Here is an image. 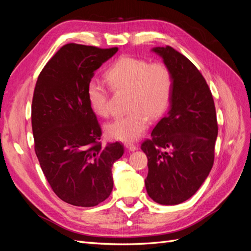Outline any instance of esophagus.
I'll return each mask as SVG.
<instances>
[{"mask_svg": "<svg viewBox=\"0 0 251 251\" xmlns=\"http://www.w3.org/2000/svg\"><path fill=\"white\" fill-rule=\"evenodd\" d=\"M125 147H126V150H128L130 151H136V150L138 149L137 147L134 146V144H132V143H126Z\"/></svg>", "mask_w": 251, "mask_h": 251, "instance_id": "obj_1", "label": "esophagus"}]
</instances>
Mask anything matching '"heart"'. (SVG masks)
Segmentation results:
<instances>
[{"label":"heart","mask_w":251,"mask_h":251,"mask_svg":"<svg viewBox=\"0 0 251 251\" xmlns=\"http://www.w3.org/2000/svg\"><path fill=\"white\" fill-rule=\"evenodd\" d=\"M107 79L115 92H128L127 115L110 121L104 127L109 138L133 142L147 130L150 117L157 118L169 108L173 93V76L163 63H151L132 56L120 57L107 71ZM88 100L100 116L111 113L110 91L100 79H91Z\"/></svg>","instance_id":"b5f03b06"}]
</instances>
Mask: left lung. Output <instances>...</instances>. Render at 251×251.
Wrapping results in <instances>:
<instances>
[{
  "label": "left lung",
  "instance_id": "left-lung-1",
  "mask_svg": "<svg viewBox=\"0 0 251 251\" xmlns=\"http://www.w3.org/2000/svg\"><path fill=\"white\" fill-rule=\"evenodd\" d=\"M169 67L173 93L166 115L141 144L146 188L155 202L176 205L196 194L214 164L218 124L214 98L196 66L174 48L151 49Z\"/></svg>",
  "mask_w": 251,
  "mask_h": 251
}]
</instances>
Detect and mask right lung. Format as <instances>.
I'll list each match as a JSON object with an SVG mask.
<instances>
[{"instance_id":"obj_1","label":"right lung","mask_w":251,"mask_h":251,"mask_svg":"<svg viewBox=\"0 0 251 251\" xmlns=\"http://www.w3.org/2000/svg\"><path fill=\"white\" fill-rule=\"evenodd\" d=\"M117 51L67 44L36 80L31 107L35 154L53 192L75 206H95L108 198L112 166L124 155L119 142H98L101 128L87 96L94 72Z\"/></svg>"}]
</instances>
